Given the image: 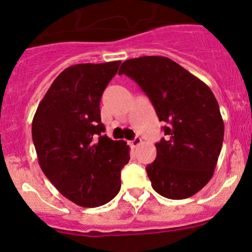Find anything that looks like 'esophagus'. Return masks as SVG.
I'll use <instances>...</instances> for the list:
<instances>
[{
	"mask_svg": "<svg viewBox=\"0 0 252 252\" xmlns=\"http://www.w3.org/2000/svg\"><path fill=\"white\" fill-rule=\"evenodd\" d=\"M141 143H142V139H141V137H138V136H136V137L132 139V141H130V145H131V147H134V148L138 147V145Z\"/></svg>",
	"mask_w": 252,
	"mask_h": 252,
	"instance_id": "1",
	"label": "esophagus"
}]
</instances>
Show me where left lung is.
<instances>
[{"instance_id": "obj_1", "label": "left lung", "mask_w": 252, "mask_h": 252, "mask_svg": "<svg viewBox=\"0 0 252 252\" xmlns=\"http://www.w3.org/2000/svg\"><path fill=\"white\" fill-rule=\"evenodd\" d=\"M122 74L141 87L166 123L156 159L145 168L154 190L170 199L195 195L213 177L222 149L224 123L216 97L168 57L128 60L118 71Z\"/></svg>"}]
</instances>
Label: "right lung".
Masks as SVG:
<instances>
[{
    "instance_id": "add662e5",
    "label": "right lung",
    "mask_w": 252,
    "mask_h": 252,
    "mask_svg": "<svg viewBox=\"0 0 252 252\" xmlns=\"http://www.w3.org/2000/svg\"><path fill=\"white\" fill-rule=\"evenodd\" d=\"M121 61L69 66L39 102L32 132L47 178L65 198L84 208L110 202L121 189L129 145L104 135L102 94Z\"/></svg>"
}]
</instances>
